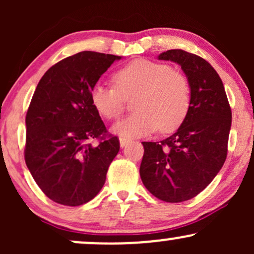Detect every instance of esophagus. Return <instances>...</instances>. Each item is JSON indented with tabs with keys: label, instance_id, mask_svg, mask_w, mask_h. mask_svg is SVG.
<instances>
[{
	"label": "esophagus",
	"instance_id": "34e87169",
	"mask_svg": "<svg viewBox=\"0 0 254 254\" xmlns=\"http://www.w3.org/2000/svg\"><path fill=\"white\" fill-rule=\"evenodd\" d=\"M127 143H130L129 138H123V137H121V138H119V144H121L122 148H124Z\"/></svg>",
	"mask_w": 254,
	"mask_h": 254
}]
</instances>
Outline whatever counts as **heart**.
<instances>
[{
	"mask_svg": "<svg viewBox=\"0 0 254 254\" xmlns=\"http://www.w3.org/2000/svg\"><path fill=\"white\" fill-rule=\"evenodd\" d=\"M113 86L95 83L90 103L101 117L117 121L124 112V99L135 94V112L118 123L113 131L123 137H142L160 127L172 132L184 123L191 107V88L182 72L168 64L138 58L113 74Z\"/></svg>",
	"mask_w": 254,
	"mask_h": 254,
	"instance_id": "heart-1",
	"label": "heart"
}]
</instances>
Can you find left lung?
<instances>
[{
    "label": "left lung",
    "mask_w": 254,
    "mask_h": 254,
    "mask_svg": "<svg viewBox=\"0 0 254 254\" xmlns=\"http://www.w3.org/2000/svg\"><path fill=\"white\" fill-rule=\"evenodd\" d=\"M182 66L191 88V107L173 135L142 142V183L153 196L168 203L189 200L212 182L226 161L232 125L222 80L210 63L179 49L159 55Z\"/></svg>",
    "instance_id": "1"
}]
</instances>
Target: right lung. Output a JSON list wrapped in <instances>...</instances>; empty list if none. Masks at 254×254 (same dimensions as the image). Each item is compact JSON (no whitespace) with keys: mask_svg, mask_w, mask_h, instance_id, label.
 <instances>
[{"mask_svg":"<svg viewBox=\"0 0 254 254\" xmlns=\"http://www.w3.org/2000/svg\"><path fill=\"white\" fill-rule=\"evenodd\" d=\"M121 56L82 51L40 78L26 115L25 161L51 200L77 206L93 199L119 151V139L90 103V90ZM98 139L99 144H91Z\"/></svg>","mask_w":254,"mask_h":254,"instance_id":"1","label":"right lung"}]
</instances>
